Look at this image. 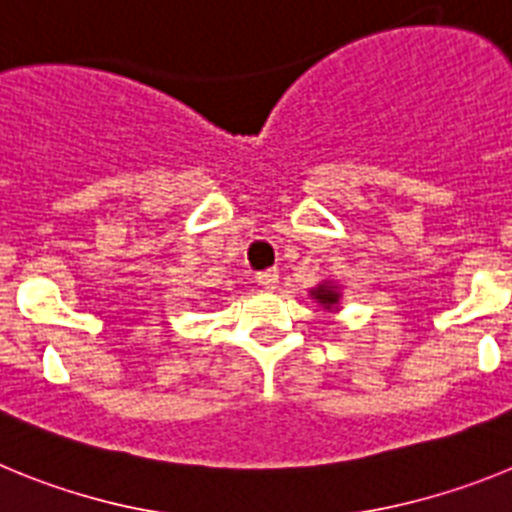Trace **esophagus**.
<instances>
[{
    "label": "esophagus",
    "instance_id": "34e87169",
    "mask_svg": "<svg viewBox=\"0 0 512 512\" xmlns=\"http://www.w3.org/2000/svg\"><path fill=\"white\" fill-rule=\"evenodd\" d=\"M256 282L264 289H277L279 287V271L277 269H266L256 274Z\"/></svg>",
    "mask_w": 512,
    "mask_h": 512
}]
</instances>
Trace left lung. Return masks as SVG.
Returning a JSON list of instances; mask_svg holds the SVG:
<instances>
[{"instance_id": "1", "label": "left lung", "mask_w": 512, "mask_h": 512, "mask_svg": "<svg viewBox=\"0 0 512 512\" xmlns=\"http://www.w3.org/2000/svg\"><path fill=\"white\" fill-rule=\"evenodd\" d=\"M310 297L318 302L323 310L328 312H338L341 310V284L336 282H320L318 287L310 289Z\"/></svg>"}]
</instances>
